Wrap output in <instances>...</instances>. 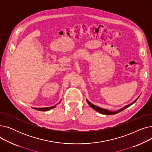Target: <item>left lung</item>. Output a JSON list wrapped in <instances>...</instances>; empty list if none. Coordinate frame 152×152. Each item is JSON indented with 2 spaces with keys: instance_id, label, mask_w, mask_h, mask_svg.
I'll use <instances>...</instances> for the list:
<instances>
[{
  "instance_id": "left-lung-1",
  "label": "left lung",
  "mask_w": 152,
  "mask_h": 152,
  "mask_svg": "<svg viewBox=\"0 0 152 152\" xmlns=\"http://www.w3.org/2000/svg\"><path fill=\"white\" fill-rule=\"evenodd\" d=\"M138 99H139V97H138L136 99H135L132 103H130V104L127 105L124 107L123 108H121V109H119V110H117V111H110V110H106V109H104V108H100V107H97V106H96V105H95L92 104V103H91V102H89L87 99H86V101L87 102V103H88V104L89 105V106H90L91 108H93L94 110H95V111H98L99 113H102V114H103V115H115V114H116V113H119V112H120V111L124 110V109H126V108H128L129 107H130L131 105H132L133 104V103H134L135 102H136Z\"/></svg>"
}]
</instances>
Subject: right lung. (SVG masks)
<instances>
[{"instance_id":"obj_1","label":"right lung","mask_w":152,"mask_h":152,"mask_svg":"<svg viewBox=\"0 0 152 152\" xmlns=\"http://www.w3.org/2000/svg\"><path fill=\"white\" fill-rule=\"evenodd\" d=\"M60 102H61V101H60ZM60 102H59V103H60ZM57 105V104L54 105V106H53V107H46V108H33L35 109V110H36L44 111H49V110H51V109L55 108Z\"/></svg>"}]
</instances>
